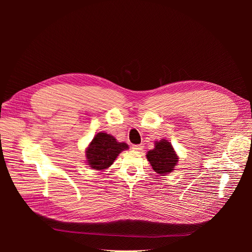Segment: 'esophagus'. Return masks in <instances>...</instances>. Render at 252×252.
<instances>
[{"mask_svg":"<svg viewBox=\"0 0 252 252\" xmlns=\"http://www.w3.org/2000/svg\"><path fill=\"white\" fill-rule=\"evenodd\" d=\"M143 145L142 144H140V145H133V146H132V149L133 150H135V151H141L142 149H143Z\"/></svg>","mask_w":252,"mask_h":252,"instance_id":"1","label":"esophagus"}]
</instances>
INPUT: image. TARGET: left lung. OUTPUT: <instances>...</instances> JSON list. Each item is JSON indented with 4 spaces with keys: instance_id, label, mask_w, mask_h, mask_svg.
Listing matches in <instances>:
<instances>
[{
    "instance_id": "1",
    "label": "left lung",
    "mask_w": 252,
    "mask_h": 252,
    "mask_svg": "<svg viewBox=\"0 0 252 252\" xmlns=\"http://www.w3.org/2000/svg\"><path fill=\"white\" fill-rule=\"evenodd\" d=\"M147 159L157 173L166 175L174 170V167L179 162V158L175 154L171 144L167 140L157 141L155 148L147 152Z\"/></svg>"
}]
</instances>
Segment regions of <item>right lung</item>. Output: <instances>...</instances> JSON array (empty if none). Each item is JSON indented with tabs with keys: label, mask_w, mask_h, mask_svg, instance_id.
<instances>
[{
	"label": "right lung",
	"mask_w": 252,
	"mask_h": 252,
	"mask_svg": "<svg viewBox=\"0 0 252 252\" xmlns=\"http://www.w3.org/2000/svg\"><path fill=\"white\" fill-rule=\"evenodd\" d=\"M127 149L126 143L118 142L111 134L98 132L86 149L87 163L91 169H107L121 152Z\"/></svg>",
	"instance_id": "obj_1"
}]
</instances>
